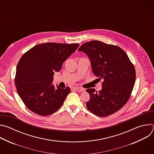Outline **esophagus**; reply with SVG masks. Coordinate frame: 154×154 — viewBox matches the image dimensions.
<instances>
[{"label": "esophagus", "instance_id": "1", "mask_svg": "<svg viewBox=\"0 0 154 154\" xmlns=\"http://www.w3.org/2000/svg\"><path fill=\"white\" fill-rule=\"evenodd\" d=\"M74 88H75V90H77V91H80V92H82V91H85V90H84L83 88H80V87H75Z\"/></svg>", "mask_w": 154, "mask_h": 154}]
</instances>
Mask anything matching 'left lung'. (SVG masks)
I'll list each match as a JSON object with an SVG mask.
<instances>
[{
    "label": "left lung",
    "instance_id": "1",
    "mask_svg": "<svg viewBox=\"0 0 154 154\" xmlns=\"http://www.w3.org/2000/svg\"><path fill=\"white\" fill-rule=\"evenodd\" d=\"M89 57L93 72L103 79L102 89L86 90L90 99L86 103L93 114L106 117L122 108L128 100L136 79L134 65L121 48L99 41L83 44L78 50Z\"/></svg>",
    "mask_w": 154,
    "mask_h": 154
}]
</instances>
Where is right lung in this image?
<instances>
[{"label":"right lung","instance_id":"obj_1","mask_svg":"<svg viewBox=\"0 0 154 154\" xmlns=\"http://www.w3.org/2000/svg\"><path fill=\"white\" fill-rule=\"evenodd\" d=\"M79 46V44L43 43L35 46L21 57L14 83L19 97L30 111L46 116L61 106L71 89L55 86L52 83L53 76Z\"/></svg>","mask_w":154,"mask_h":154}]
</instances>
